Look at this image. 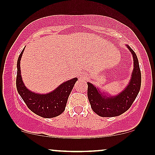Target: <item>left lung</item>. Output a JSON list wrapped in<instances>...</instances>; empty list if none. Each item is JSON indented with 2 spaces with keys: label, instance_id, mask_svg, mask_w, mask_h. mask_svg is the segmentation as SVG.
<instances>
[{
  "label": "left lung",
  "instance_id": "8db88e82",
  "mask_svg": "<svg viewBox=\"0 0 155 155\" xmlns=\"http://www.w3.org/2000/svg\"><path fill=\"white\" fill-rule=\"evenodd\" d=\"M134 60V68L130 81L121 92L115 96L108 95L91 83L88 84V98L92 110L101 117L119 116L131 107L137 97L141 86V73L135 52L126 45Z\"/></svg>",
  "mask_w": 155,
  "mask_h": 155
}]
</instances>
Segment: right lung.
<instances>
[{
	"label": "right lung",
	"mask_w": 155,
	"mask_h": 155,
	"mask_svg": "<svg viewBox=\"0 0 155 155\" xmlns=\"http://www.w3.org/2000/svg\"><path fill=\"white\" fill-rule=\"evenodd\" d=\"M24 49L20 54L17 63L16 86L18 94L27 107L35 114L44 118L57 117L64 111L68 98L78 78H74L64 82L54 90L46 94H39L30 91L26 87L21 78L20 64Z\"/></svg>",
	"instance_id": "1"
}]
</instances>
